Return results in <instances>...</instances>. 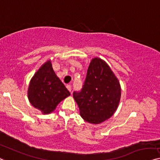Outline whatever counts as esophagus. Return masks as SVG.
Wrapping results in <instances>:
<instances>
[{
  "label": "esophagus",
  "mask_w": 160,
  "mask_h": 160,
  "mask_svg": "<svg viewBox=\"0 0 160 160\" xmlns=\"http://www.w3.org/2000/svg\"><path fill=\"white\" fill-rule=\"evenodd\" d=\"M67 88H68V90H69V91L71 92V90H72V87H71L70 85H67Z\"/></svg>",
  "instance_id": "obj_1"
}]
</instances>
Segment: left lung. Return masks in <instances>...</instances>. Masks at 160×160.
Returning a JSON list of instances; mask_svg holds the SVG:
<instances>
[{
	"label": "left lung",
	"mask_w": 160,
	"mask_h": 160,
	"mask_svg": "<svg viewBox=\"0 0 160 160\" xmlns=\"http://www.w3.org/2000/svg\"><path fill=\"white\" fill-rule=\"evenodd\" d=\"M81 117L98 124L111 118L118 106L121 85L110 67L101 59H92L80 91L73 92Z\"/></svg>",
	"instance_id": "obj_1"
}]
</instances>
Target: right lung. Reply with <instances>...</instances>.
<instances>
[{"instance_id":"obj_1","label":"right lung","mask_w":160,"mask_h":160,"mask_svg":"<svg viewBox=\"0 0 160 160\" xmlns=\"http://www.w3.org/2000/svg\"><path fill=\"white\" fill-rule=\"evenodd\" d=\"M70 95V92L54 72L49 60L34 74L28 89L31 104L44 114L52 113L57 105Z\"/></svg>"}]
</instances>
